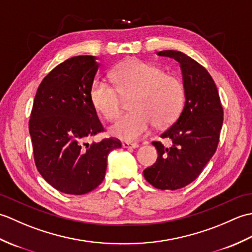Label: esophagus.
Returning <instances> with one entry per match:
<instances>
[{"mask_svg":"<svg viewBox=\"0 0 252 252\" xmlns=\"http://www.w3.org/2000/svg\"><path fill=\"white\" fill-rule=\"evenodd\" d=\"M122 147L123 148H137L138 144L137 143H131V142H123Z\"/></svg>","mask_w":252,"mask_h":252,"instance_id":"esophagus-1","label":"esophagus"}]
</instances>
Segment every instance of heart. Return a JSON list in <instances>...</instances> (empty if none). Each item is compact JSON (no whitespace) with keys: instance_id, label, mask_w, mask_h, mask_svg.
<instances>
[{"instance_id":"b5f03b06","label":"heart","mask_w":252,"mask_h":252,"mask_svg":"<svg viewBox=\"0 0 252 252\" xmlns=\"http://www.w3.org/2000/svg\"><path fill=\"white\" fill-rule=\"evenodd\" d=\"M115 85L97 78L91 85V100L107 120H115L121 111V94H134L132 111L122 115L110 133L126 141L144 136L154 125L164 126L180 114L184 90L180 80L161 68L138 60L117 66L111 72Z\"/></svg>"}]
</instances>
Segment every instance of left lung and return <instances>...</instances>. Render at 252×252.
Listing matches in <instances>:
<instances>
[{"instance_id":"left-lung-1","label":"left lung","mask_w":252,"mask_h":252,"mask_svg":"<svg viewBox=\"0 0 252 252\" xmlns=\"http://www.w3.org/2000/svg\"><path fill=\"white\" fill-rule=\"evenodd\" d=\"M157 54L180 63L185 104L178 119L160 135L170 138L171 146L154 141L158 158L143 173L156 189L175 190L195 181L215 155L223 125V107L217 85L205 67L179 51Z\"/></svg>"}]
</instances>
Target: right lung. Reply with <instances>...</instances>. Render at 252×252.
<instances>
[{"label":"right lung","mask_w":252,"mask_h":252,"mask_svg":"<svg viewBox=\"0 0 252 252\" xmlns=\"http://www.w3.org/2000/svg\"><path fill=\"white\" fill-rule=\"evenodd\" d=\"M95 60L74 56L56 66L42 80L32 106L29 132L36 169L65 194L96 189L105 178L108 154L121 147L114 137L88 143L105 131L90 95L99 67Z\"/></svg>","instance_id":"obj_1"}]
</instances>
